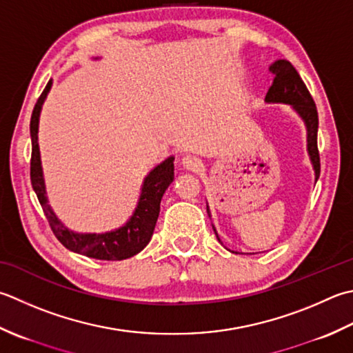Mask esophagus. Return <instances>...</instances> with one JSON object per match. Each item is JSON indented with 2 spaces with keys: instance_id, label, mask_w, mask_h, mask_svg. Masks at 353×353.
Segmentation results:
<instances>
[{
  "instance_id": "obj_1",
  "label": "esophagus",
  "mask_w": 353,
  "mask_h": 353,
  "mask_svg": "<svg viewBox=\"0 0 353 353\" xmlns=\"http://www.w3.org/2000/svg\"><path fill=\"white\" fill-rule=\"evenodd\" d=\"M182 165H183L185 170H188V171H197L199 167H200V159L196 157V156L188 154V156H185V157L182 159Z\"/></svg>"
}]
</instances>
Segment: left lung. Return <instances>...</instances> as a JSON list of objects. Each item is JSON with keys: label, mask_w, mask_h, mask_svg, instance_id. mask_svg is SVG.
I'll use <instances>...</instances> for the list:
<instances>
[{"label": "left lung", "mask_w": 353, "mask_h": 353, "mask_svg": "<svg viewBox=\"0 0 353 353\" xmlns=\"http://www.w3.org/2000/svg\"><path fill=\"white\" fill-rule=\"evenodd\" d=\"M269 70L274 74V82L269 87L265 101L268 103H288L294 112L301 117L306 127L307 136V154L312 163L315 172V182L320 177V154L316 147V134H319V113H316L315 102L306 88L305 82L300 78L299 72L291 62L286 59H277L274 64L269 65ZM206 211L211 217V211L208 202H206ZM212 230L216 232V237L220 241L216 226L212 225ZM237 254V252H236Z\"/></svg>", "instance_id": "1"}]
</instances>
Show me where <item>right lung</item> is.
I'll list each match as a JSON object with an SVG mask.
<instances>
[{"label": "right lung", "mask_w": 353, "mask_h": 353, "mask_svg": "<svg viewBox=\"0 0 353 353\" xmlns=\"http://www.w3.org/2000/svg\"><path fill=\"white\" fill-rule=\"evenodd\" d=\"M52 88V81H48L44 92L41 93L34 103L30 119V137H32V161H30V181L33 191L37 192L38 200L50 228L57 239L67 250L85 255L96 260H125L139 254L150 243L154 226L161 211V200L171 182L174 181V157L170 156L163 162L151 170L143 179L142 190L137 205L127 220L117 230L108 232H74L61 222L57 214L48 205L46 182L41 165V154L38 145L39 114L43 103Z\"/></svg>", "instance_id": "add662e5"}]
</instances>
